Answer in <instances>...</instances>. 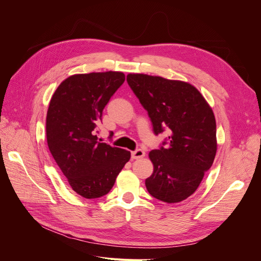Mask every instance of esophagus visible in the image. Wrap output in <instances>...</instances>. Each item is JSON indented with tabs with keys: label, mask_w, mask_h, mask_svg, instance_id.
<instances>
[{
	"label": "esophagus",
	"mask_w": 261,
	"mask_h": 261,
	"mask_svg": "<svg viewBox=\"0 0 261 261\" xmlns=\"http://www.w3.org/2000/svg\"><path fill=\"white\" fill-rule=\"evenodd\" d=\"M145 154L146 153H145L144 150L137 149V150H135V151L132 152V158H133V159H140V158H144Z\"/></svg>",
	"instance_id": "1"
}]
</instances>
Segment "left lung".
<instances>
[{
    "label": "left lung",
    "instance_id": "8db88e82",
    "mask_svg": "<svg viewBox=\"0 0 261 261\" xmlns=\"http://www.w3.org/2000/svg\"><path fill=\"white\" fill-rule=\"evenodd\" d=\"M127 83L147 110L155 135L165 128L170 133L160 149L149 152L153 173L146 179L147 191L164 202L183 201L198 188L215 160L217 125L212 109L185 82L128 74Z\"/></svg>",
    "mask_w": 261,
    "mask_h": 261
}]
</instances>
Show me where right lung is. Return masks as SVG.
I'll use <instances>...</instances> for the list:
<instances>
[{
  "instance_id": "obj_1",
  "label": "right lung",
  "mask_w": 261,
  "mask_h": 261,
  "mask_svg": "<svg viewBox=\"0 0 261 261\" xmlns=\"http://www.w3.org/2000/svg\"><path fill=\"white\" fill-rule=\"evenodd\" d=\"M125 81L122 72L76 74L55 90L46 113L50 152L73 191L84 198L107 195L130 152L99 143L102 112Z\"/></svg>"
}]
</instances>
